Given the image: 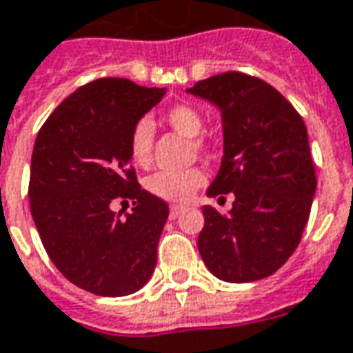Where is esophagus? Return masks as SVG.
<instances>
[{"instance_id":"esophagus-1","label":"esophagus","mask_w":353,"mask_h":353,"mask_svg":"<svg viewBox=\"0 0 353 353\" xmlns=\"http://www.w3.org/2000/svg\"><path fill=\"white\" fill-rule=\"evenodd\" d=\"M183 212H185L183 206H172V208H170V218L176 219L177 216H181Z\"/></svg>"}]
</instances>
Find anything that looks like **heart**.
Masks as SVG:
<instances>
[{"mask_svg":"<svg viewBox=\"0 0 353 353\" xmlns=\"http://www.w3.org/2000/svg\"><path fill=\"white\" fill-rule=\"evenodd\" d=\"M164 120L170 128H174L176 132H179L185 137H194L193 145L199 151L208 149V141L199 137L202 128H204V120L194 107L176 105V107L168 108L164 112ZM152 139H154V128L149 120L143 118L132 128L128 149H130V157L137 166H147L151 162ZM204 179H206V176L201 168L177 170V172L162 170V172H154L152 176L145 179V189L152 196H159L162 201L183 202L193 196L194 191L204 183Z\"/></svg>","mask_w":353,"mask_h":353,"instance_id":"heart-1","label":"heart"}]
</instances>
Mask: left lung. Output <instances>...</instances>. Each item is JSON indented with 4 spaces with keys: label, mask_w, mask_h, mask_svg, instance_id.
Masks as SVG:
<instances>
[{
    "label": "left lung",
    "mask_w": 353,
    "mask_h": 353,
    "mask_svg": "<svg viewBox=\"0 0 353 353\" xmlns=\"http://www.w3.org/2000/svg\"><path fill=\"white\" fill-rule=\"evenodd\" d=\"M187 91L221 110L223 159L206 194H235L229 214L202 208V262L228 283L270 277L296 250L317 187L304 120L273 85L243 72Z\"/></svg>",
    "instance_id": "8db88e82"
}]
</instances>
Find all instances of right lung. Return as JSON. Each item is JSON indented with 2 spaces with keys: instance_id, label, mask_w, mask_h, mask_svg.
I'll list each match as a JSON object with an SVG mask.
<instances>
[{
  "instance_id": "obj_1",
  "label": "right lung",
  "mask_w": 353,
  "mask_h": 353,
  "mask_svg": "<svg viewBox=\"0 0 353 353\" xmlns=\"http://www.w3.org/2000/svg\"><path fill=\"white\" fill-rule=\"evenodd\" d=\"M164 88L101 78L68 95L38 132L28 199L55 268L97 296H125L151 279L168 204L137 183L130 134ZM132 200L121 216L112 200Z\"/></svg>"
}]
</instances>
